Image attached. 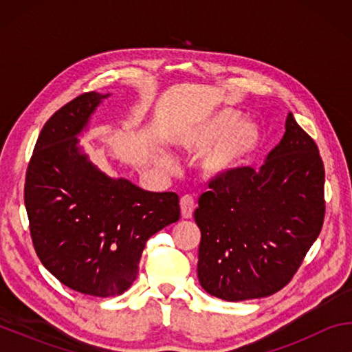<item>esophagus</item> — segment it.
Here are the masks:
<instances>
[{"label":"esophagus","instance_id":"obj_1","mask_svg":"<svg viewBox=\"0 0 352 352\" xmlns=\"http://www.w3.org/2000/svg\"><path fill=\"white\" fill-rule=\"evenodd\" d=\"M180 206H182V217L183 219H190L195 210V200L192 199V195H183L180 200Z\"/></svg>","mask_w":352,"mask_h":352}]
</instances>
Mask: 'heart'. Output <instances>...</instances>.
Listing matches in <instances>:
<instances>
[{
  "label": "heart",
  "mask_w": 352,
  "mask_h": 352,
  "mask_svg": "<svg viewBox=\"0 0 352 352\" xmlns=\"http://www.w3.org/2000/svg\"><path fill=\"white\" fill-rule=\"evenodd\" d=\"M242 113L223 109L172 136V142L189 153H200L199 170L206 180H225L252 162L262 146V129ZM168 164L164 157L160 158Z\"/></svg>",
  "instance_id": "1"
}]
</instances>
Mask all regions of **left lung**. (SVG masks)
<instances>
[{"label":"left lung","mask_w":352,"mask_h":352,"mask_svg":"<svg viewBox=\"0 0 352 352\" xmlns=\"http://www.w3.org/2000/svg\"><path fill=\"white\" fill-rule=\"evenodd\" d=\"M194 212L201 239L197 275L225 301L273 295L295 275L324 219V168L292 113L259 170L210 183Z\"/></svg>","instance_id":"1"}]
</instances>
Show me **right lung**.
Returning a JSON list of instances; mask_svg holds the SVG:
<instances>
[{
  "mask_svg": "<svg viewBox=\"0 0 352 352\" xmlns=\"http://www.w3.org/2000/svg\"><path fill=\"white\" fill-rule=\"evenodd\" d=\"M110 94L85 93L41 129L25 184V205L38 258L62 284L109 298L138 276L148 237L180 219L175 192H151L107 175L79 136Z\"/></svg>",
  "mask_w": 352,
  "mask_h": 352,
  "instance_id": "add662e5",
  "label": "right lung"
}]
</instances>
